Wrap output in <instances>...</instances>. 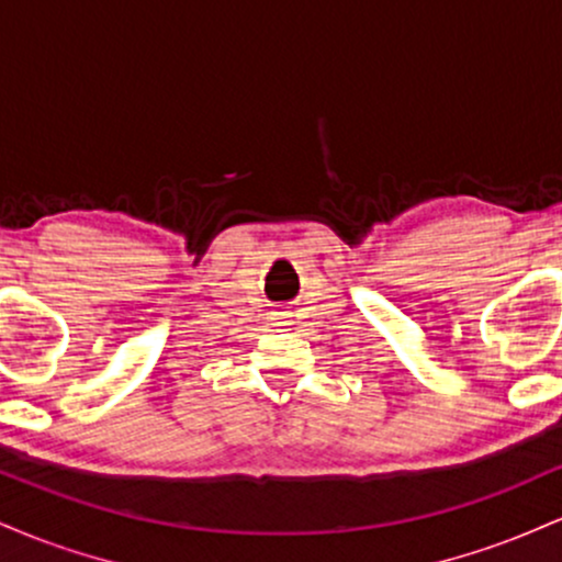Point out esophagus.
Masks as SVG:
<instances>
[{
    "label": "esophagus",
    "instance_id": "esophagus-1",
    "mask_svg": "<svg viewBox=\"0 0 562 562\" xmlns=\"http://www.w3.org/2000/svg\"><path fill=\"white\" fill-rule=\"evenodd\" d=\"M274 325L277 327H285V325H290V314L288 312H274Z\"/></svg>",
    "mask_w": 562,
    "mask_h": 562
}]
</instances>
